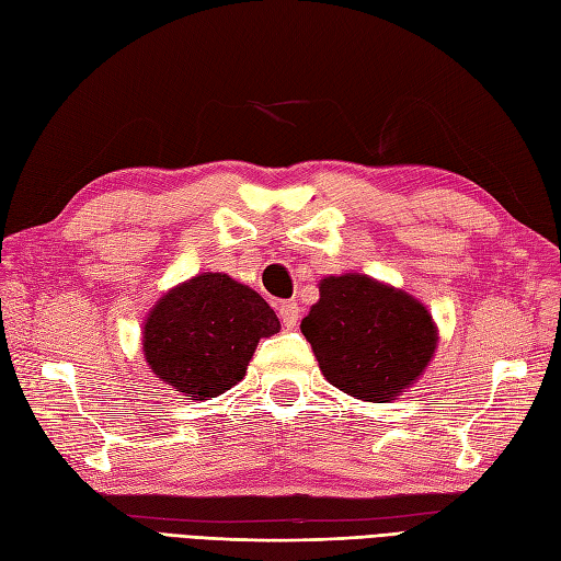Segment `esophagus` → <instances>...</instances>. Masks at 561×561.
I'll list each match as a JSON object with an SVG mask.
<instances>
[{"label":"esophagus","instance_id":"obj_1","mask_svg":"<svg viewBox=\"0 0 561 561\" xmlns=\"http://www.w3.org/2000/svg\"><path fill=\"white\" fill-rule=\"evenodd\" d=\"M277 310H279V320H282L286 327H296L298 314H300V310H298L296 304H291V300H286V304H279Z\"/></svg>","mask_w":561,"mask_h":561}]
</instances>
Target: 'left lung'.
<instances>
[{
	"instance_id": "left-lung-1",
	"label": "left lung",
	"mask_w": 561,
	"mask_h": 561,
	"mask_svg": "<svg viewBox=\"0 0 561 561\" xmlns=\"http://www.w3.org/2000/svg\"><path fill=\"white\" fill-rule=\"evenodd\" d=\"M300 332L327 381L369 403H386L408 389L436 351L426 308L365 275L322 279L320 300Z\"/></svg>"
}]
</instances>
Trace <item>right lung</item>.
<instances>
[{
	"label": "right lung",
	"mask_w": 561,
	"mask_h": 561,
	"mask_svg": "<svg viewBox=\"0 0 561 561\" xmlns=\"http://www.w3.org/2000/svg\"><path fill=\"white\" fill-rule=\"evenodd\" d=\"M277 332L265 298L204 272L158 300L144 324V357L182 396L208 400L241 381L257 341Z\"/></svg>",
	"instance_id": "obj_1"
}]
</instances>
